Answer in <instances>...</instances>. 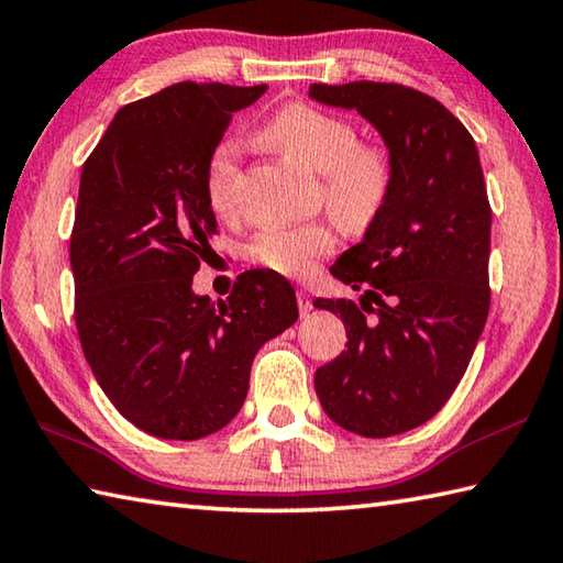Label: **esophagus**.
<instances>
[{
	"label": "esophagus",
	"mask_w": 563,
	"mask_h": 563,
	"mask_svg": "<svg viewBox=\"0 0 563 563\" xmlns=\"http://www.w3.org/2000/svg\"><path fill=\"white\" fill-rule=\"evenodd\" d=\"M298 308H300V314H308L310 310H312V298H310V292L305 290V288H298Z\"/></svg>",
	"instance_id": "34e87169"
}]
</instances>
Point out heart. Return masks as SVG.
I'll return each instance as SVG.
<instances>
[{"mask_svg": "<svg viewBox=\"0 0 563 563\" xmlns=\"http://www.w3.org/2000/svg\"><path fill=\"white\" fill-rule=\"evenodd\" d=\"M261 137L300 165L320 172L322 199L344 227H372L391 199L396 181L391 150L376 142H360L354 122L342 115L308 103H290L265 122ZM239 165L241 142L236 137L219 140L209 152L203 191L217 213H233L236 209ZM334 246L336 231L332 223L314 221L255 233L246 255L273 273L308 278Z\"/></svg>", "mask_w": 563, "mask_h": 563, "instance_id": "b5f03b06", "label": "heart"}]
</instances>
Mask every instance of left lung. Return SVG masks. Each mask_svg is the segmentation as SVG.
<instances>
[{"label": "left lung", "mask_w": 563, "mask_h": 563, "mask_svg": "<svg viewBox=\"0 0 563 563\" xmlns=\"http://www.w3.org/2000/svg\"><path fill=\"white\" fill-rule=\"evenodd\" d=\"M310 98L364 115L396 165L382 217L332 265L364 292L360 305L314 300L350 340L317 369L314 391L344 431L406 433L453 396L489 312L493 209L477 145L443 103L401 84H312Z\"/></svg>", "instance_id": "8db88e82"}]
</instances>
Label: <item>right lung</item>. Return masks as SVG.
Returning a JSON list of instances; mask_svg holds the SVG:
<instances>
[{
    "label": "right lung",
    "instance_id": "right-lung-1",
    "mask_svg": "<svg viewBox=\"0 0 563 563\" xmlns=\"http://www.w3.org/2000/svg\"><path fill=\"white\" fill-rule=\"evenodd\" d=\"M265 90L184 80L135 100L80 172L76 330L112 406L150 435L217 433L246 401L255 352L298 320L292 285L273 271L241 273L217 305L191 290L217 236L209 152Z\"/></svg>",
    "mask_w": 563,
    "mask_h": 563
}]
</instances>
